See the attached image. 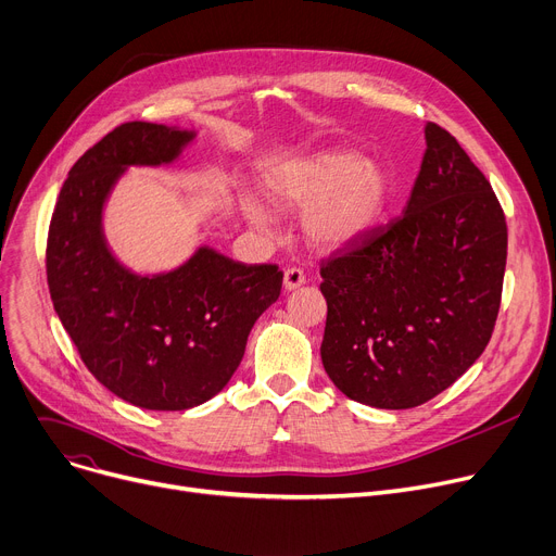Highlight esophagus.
Instances as JSON below:
<instances>
[{"instance_id":"1","label":"esophagus","mask_w":556,"mask_h":556,"mask_svg":"<svg viewBox=\"0 0 556 556\" xmlns=\"http://www.w3.org/2000/svg\"><path fill=\"white\" fill-rule=\"evenodd\" d=\"M304 283H306V277H304V273L300 268H288L283 273V288L286 290H298Z\"/></svg>"}]
</instances>
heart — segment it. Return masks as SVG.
Here are the masks:
<instances>
[{
  "label": "heart",
  "instance_id": "b5f03b06",
  "mask_svg": "<svg viewBox=\"0 0 556 556\" xmlns=\"http://www.w3.org/2000/svg\"><path fill=\"white\" fill-rule=\"evenodd\" d=\"M262 185L277 207H306L304 235L321 250L355 245L378 230L393 197L384 165L346 150L279 161L264 172ZM241 212L250 226L270 228V214L256 201L243 199Z\"/></svg>",
  "mask_w": 556,
  "mask_h": 556
}]
</instances>
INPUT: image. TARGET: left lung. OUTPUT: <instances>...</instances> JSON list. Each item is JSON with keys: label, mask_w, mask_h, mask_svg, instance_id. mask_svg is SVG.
I'll list each match as a JSON object with an SVG mask.
<instances>
[{"label": "left lung", "mask_w": 556, "mask_h": 556, "mask_svg": "<svg viewBox=\"0 0 556 556\" xmlns=\"http://www.w3.org/2000/svg\"><path fill=\"white\" fill-rule=\"evenodd\" d=\"M400 218L321 266V364L346 397L412 409L485 351L501 306L505 214L458 140L427 123Z\"/></svg>", "instance_id": "8db88e82"}]
</instances>
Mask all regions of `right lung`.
Segmentation results:
<instances>
[{
    "instance_id": "add662e5",
    "label": "right lung",
    "mask_w": 556,
    "mask_h": 556,
    "mask_svg": "<svg viewBox=\"0 0 556 556\" xmlns=\"http://www.w3.org/2000/svg\"><path fill=\"white\" fill-rule=\"evenodd\" d=\"M197 131L125 123L64 180L47 243L53 308L93 378L150 412L214 397L243 359L254 321L281 292L277 266H245L210 245L163 273H134L109 248L104 207L129 167L172 165Z\"/></svg>"
}]
</instances>
